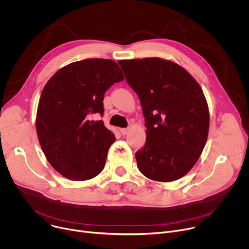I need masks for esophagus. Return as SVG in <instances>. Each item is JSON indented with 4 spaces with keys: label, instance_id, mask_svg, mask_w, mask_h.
<instances>
[{
    "label": "esophagus",
    "instance_id": "34e87169",
    "mask_svg": "<svg viewBox=\"0 0 249 249\" xmlns=\"http://www.w3.org/2000/svg\"><path fill=\"white\" fill-rule=\"evenodd\" d=\"M128 131H129L128 128H121V129H120V133H121L122 135H126V134L128 133Z\"/></svg>",
    "mask_w": 249,
    "mask_h": 249
}]
</instances>
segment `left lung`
<instances>
[{"label": "left lung", "mask_w": 249, "mask_h": 249, "mask_svg": "<svg viewBox=\"0 0 249 249\" xmlns=\"http://www.w3.org/2000/svg\"><path fill=\"white\" fill-rule=\"evenodd\" d=\"M139 96L147 141L136 153L139 170L155 181L181 178L197 162L209 132L202 89L179 65L160 58L118 61Z\"/></svg>", "instance_id": "obj_1"}]
</instances>
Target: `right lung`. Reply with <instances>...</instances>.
I'll return each mask as SVG.
<instances>
[{"mask_svg": "<svg viewBox=\"0 0 249 249\" xmlns=\"http://www.w3.org/2000/svg\"><path fill=\"white\" fill-rule=\"evenodd\" d=\"M124 76L109 59H87L60 69L44 87L37 108L36 131L49 163L71 180L101 172L114 134L102 120L103 97Z\"/></svg>", "mask_w": 249, "mask_h": 249, "instance_id": "right-lung-1", "label": "right lung"}]
</instances>
